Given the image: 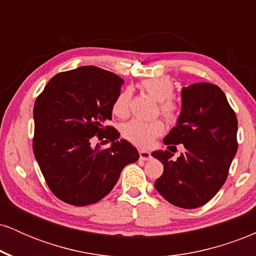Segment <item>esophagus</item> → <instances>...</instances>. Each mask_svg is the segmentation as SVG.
Listing matches in <instances>:
<instances>
[{"mask_svg": "<svg viewBox=\"0 0 256 256\" xmlns=\"http://www.w3.org/2000/svg\"><path fill=\"white\" fill-rule=\"evenodd\" d=\"M140 160L146 161V160H150L152 155H150V152H146V150H140Z\"/></svg>", "mask_w": 256, "mask_h": 256, "instance_id": "obj_1", "label": "esophagus"}]
</instances>
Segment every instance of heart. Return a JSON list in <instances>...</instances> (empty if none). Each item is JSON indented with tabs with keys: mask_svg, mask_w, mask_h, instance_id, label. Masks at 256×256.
I'll return each mask as SVG.
<instances>
[{
	"mask_svg": "<svg viewBox=\"0 0 256 256\" xmlns=\"http://www.w3.org/2000/svg\"><path fill=\"white\" fill-rule=\"evenodd\" d=\"M144 89L152 98L160 102V110L162 116L168 120L173 122L177 116V108L171 101L173 96V83L167 77H155L146 79L142 83ZM131 91L128 89L122 90L114 100L113 114L118 118H125L128 114V106H130ZM122 137L131 142L132 144L140 146V148H148L152 144L154 140L160 136L164 131V124L161 120H152V122H142V120H130L125 122L120 128Z\"/></svg>",
	"mask_w": 256,
	"mask_h": 256,
	"instance_id": "obj_1",
	"label": "heart"
}]
</instances>
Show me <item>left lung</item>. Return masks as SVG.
Masks as SVG:
<instances>
[{
  "label": "left lung",
  "instance_id": "left-lung-1",
  "mask_svg": "<svg viewBox=\"0 0 256 256\" xmlns=\"http://www.w3.org/2000/svg\"><path fill=\"white\" fill-rule=\"evenodd\" d=\"M237 118L216 85L196 83L182 89V110L165 144H183L177 160L168 150H155L164 173L155 189L170 204L198 208L219 192L237 152Z\"/></svg>",
  "mask_w": 256,
  "mask_h": 256
}]
</instances>
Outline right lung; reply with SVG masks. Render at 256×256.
<instances>
[{
    "instance_id": "add662e5",
    "label": "right lung",
    "mask_w": 256,
    "mask_h": 256,
    "mask_svg": "<svg viewBox=\"0 0 256 256\" xmlns=\"http://www.w3.org/2000/svg\"><path fill=\"white\" fill-rule=\"evenodd\" d=\"M122 84L113 72L82 66L52 77L36 100L34 158L52 194L66 204L98 202L112 192L122 168L140 158L128 140L106 126ZM96 134L106 138L102 144L110 139L112 144L94 147Z\"/></svg>"
}]
</instances>
